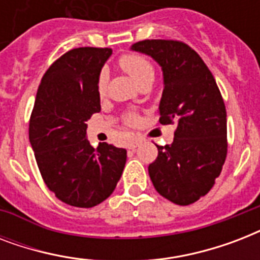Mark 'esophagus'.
Wrapping results in <instances>:
<instances>
[{"mask_svg": "<svg viewBox=\"0 0 260 260\" xmlns=\"http://www.w3.org/2000/svg\"><path fill=\"white\" fill-rule=\"evenodd\" d=\"M140 143H142V140H140V139H134V140H132V142H129V144H128V148H129V150H135L136 147L140 146Z\"/></svg>", "mask_w": 260, "mask_h": 260, "instance_id": "1", "label": "esophagus"}]
</instances>
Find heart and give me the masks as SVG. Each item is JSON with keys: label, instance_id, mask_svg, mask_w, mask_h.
Returning <instances> with one entry per match:
<instances>
[{"label": "heart", "instance_id": "obj_1", "mask_svg": "<svg viewBox=\"0 0 260 260\" xmlns=\"http://www.w3.org/2000/svg\"><path fill=\"white\" fill-rule=\"evenodd\" d=\"M118 64L121 67L122 70L125 71L126 74L129 75L131 78L134 79L135 82L139 83L143 78L146 77H150V75H154V67L151 64V62L148 59H146L142 55L136 54H128L124 55L120 60H118ZM98 94L100 95H104L106 90V74L102 73L98 78L97 83ZM131 122L136 121L135 116H131L129 117Z\"/></svg>", "mask_w": 260, "mask_h": 260}]
</instances>
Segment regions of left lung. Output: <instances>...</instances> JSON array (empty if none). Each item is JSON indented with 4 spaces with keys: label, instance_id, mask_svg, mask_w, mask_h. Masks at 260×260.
<instances>
[{
    "label": "left lung",
    "instance_id": "8db88e82",
    "mask_svg": "<svg viewBox=\"0 0 260 260\" xmlns=\"http://www.w3.org/2000/svg\"><path fill=\"white\" fill-rule=\"evenodd\" d=\"M131 51L148 55L163 74L159 122L177 124L171 144L148 166L154 187L190 205L213 187L226 158V112L213 75L200 55L175 40H143Z\"/></svg>",
    "mask_w": 260,
    "mask_h": 260
}]
</instances>
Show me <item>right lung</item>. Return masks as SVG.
Segmentation results:
<instances>
[{
	"label": "right lung",
	"instance_id": "1",
	"mask_svg": "<svg viewBox=\"0 0 260 260\" xmlns=\"http://www.w3.org/2000/svg\"><path fill=\"white\" fill-rule=\"evenodd\" d=\"M110 48L69 51L47 70L29 121V142L43 179L60 200L93 208L113 193L126 151L113 144L90 146L86 121L101 110L97 83Z\"/></svg>",
	"mask_w": 260,
	"mask_h": 260
}]
</instances>
